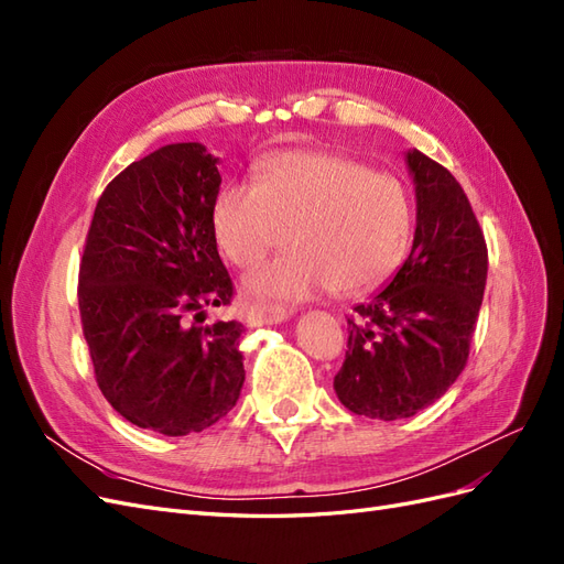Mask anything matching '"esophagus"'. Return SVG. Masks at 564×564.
Here are the masks:
<instances>
[{
    "label": "esophagus",
    "mask_w": 564,
    "mask_h": 564,
    "mask_svg": "<svg viewBox=\"0 0 564 564\" xmlns=\"http://www.w3.org/2000/svg\"><path fill=\"white\" fill-rule=\"evenodd\" d=\"M289 317V313L280 305H251L245 319L249 327H263V324H280Z\"/></svg>",
    "instance_id": "34e87169"
}]
</instances>
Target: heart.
Masks as SVG:
<instances>
[{
	"mask_svg": "<svg viewBox=\"0 0 564 564\" xmlns=\"http://www.w3.org/2000/svg\"><path fill=\"white\" fill-rule=\"evenodd\" d=\"M216 242L240 268L259 263L292 232L296 251L249 278L259 299H303L329 286L362 294L402 263L412 237L404 187L369 166L327 152H284L256 183L220 187L212 209Z\"/></svg>",
	"mask_w": 564,
	"mask_h": 564,
	"instance_id": "obj_1",
	"label": "heart"
}]
</instances>
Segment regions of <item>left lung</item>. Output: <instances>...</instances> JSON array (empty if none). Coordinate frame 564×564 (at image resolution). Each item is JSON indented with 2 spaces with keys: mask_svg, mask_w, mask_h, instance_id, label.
<instances>
[{
  "mask_svg": "<svg viewBox=\"0 0 564 564\" xmlns=\"http://www.w3.org/2000/svg\"><path fill=\"white\" fill-rule=\"evenodd\" d=\"M416 183L409 259L348 317L334 377L352 414L395 421L440 400L464 371L487 282V242L464 187L423 152H406Z\"/></svg>",
  "mask_w": 564,
  "mask_h": 564,
  "instance_id": "1",
  "label": "left lung"
}]
</instances>
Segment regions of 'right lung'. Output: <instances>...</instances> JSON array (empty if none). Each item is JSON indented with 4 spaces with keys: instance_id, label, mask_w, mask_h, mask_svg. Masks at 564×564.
I'll return each mask as SVG.
<instances>
[{
    "instance_id": "add662e5",
    "label": "right lung",
    "mask_w": 564,
    "mask_h": 564,
    "mask_svg": "<svg viewBox=\"0 0 564 564\" xmlns=\"http://www.w3.org/2000/svg\"><path fill=\"white\" fill-rule=\"evenodd\" d=\"M216 162L199 143L131 162L100 195L79 263L100 392L133 425L169 437L224 419L245 383V324H197L235 294L212 220Z\"/></svg>"
}]
</instances>
